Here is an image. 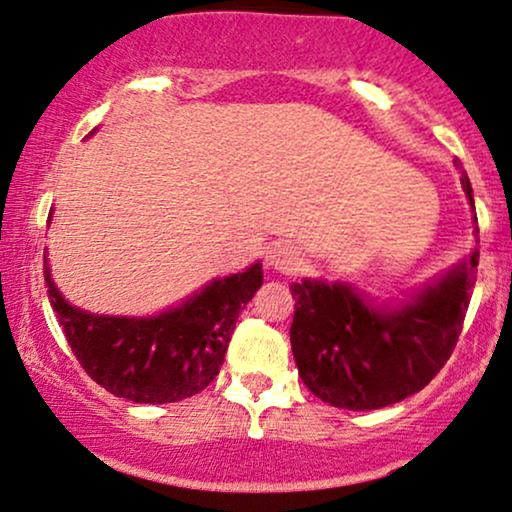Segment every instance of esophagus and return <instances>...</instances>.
Here are the masks:
<instances>
[{
  "mask_svg": "<svg viewBox=\"0 0 512 512\" xmlns=\"http://www.w3.org/2000/svg\"><path fill=\"white\" fill-rule=\"evenodd\" d=\"M267 267L281 274H296L301 267V252L289 240H279L267 250Z\"/></svg>",
  "mask_w": 512,
  "mask_h": 512,
  "instance_id": "1",
  "label": "esophagus"
}]
</instances>
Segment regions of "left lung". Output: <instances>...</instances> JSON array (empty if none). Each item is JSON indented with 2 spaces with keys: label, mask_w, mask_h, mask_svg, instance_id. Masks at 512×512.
Returning a JSON list of instances; mask_svg holds the SVG:
<instances>
[{
  "label": "left lung",
  "mask_w": 512,
  "mask_h": 512,
  "mask_svg": "<svg viewBox=\"0 0 512 512\" xmlns=\"http://www.w3.org/2000/svg\"><path fill=\"white\" fill-rule=\"evenodd\" d=\"M462 190L474 209L467 175ZM477 233L474 226V238ZM477 264L474 248L448 272L395 301H378L346 281L291 284V349L305 387L322 402L351 411L390 407L424 390L455 349Z\"/></svg>",
  "instance_id": "obj_1"
}]
</instances>
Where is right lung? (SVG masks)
Instances as JSON below:
<instances>
[{
    "label": "right lung",
    "mask_w": 512,
    "mask_h": 512,
    "mask_svg": "<svg viewBox=\"0 0 512 512\" xmlns=\"http://www.w3.org/2000/svg\"><path fill=\"white\" fill-rule=\"evenodd\" d=\"M45 284L76 361L98 385L129 402L166 404L197 395L219 375L240 310L262 286V262L146 317L76 308L52 281L48 257Z\"/></svg>",
    "instance_id": "add662e5"
}]
</instances>
